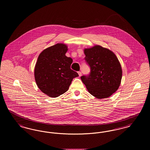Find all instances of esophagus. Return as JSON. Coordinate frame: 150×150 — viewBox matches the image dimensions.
I'll use <instances>...</instances> for the list:
<instances>
[{"label":"esophagus","mask_w":150,"mask_h":150,"mask_svg":"<svg viewBox=\"0 0 150 150\" xmlns=\"http://www.w3.org/2000/svg\"><path fill=\"white\" fill-rule=\"evenodd\" d=\"M78 74H79V76L80 77L81 76V72L80 71H79L78 72Z\"/></svg>","instance_id":"esophagus-1"}]
</instances>
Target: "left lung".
<instances>
[{
  "label": "left lung",
  "mask_w": 150,
  "mask_h": 150,
  "mask_svg": "<svg viewBox=\"0 0 150 150\" xmlns=\"http://www.w3.org/2000/svg\"><path fill=\"white\" fill-rule=\"evenodd\" d=\"M84 53L91 73L81 79L88 91L98 99L110 97L121 84L122 71L118 58L113 52L99 45L85 48Z\"/></svg>",
  "instance_id": "left-lung-1"
}]
</instances>
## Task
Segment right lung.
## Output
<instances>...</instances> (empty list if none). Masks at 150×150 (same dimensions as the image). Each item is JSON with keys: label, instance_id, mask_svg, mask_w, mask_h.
Here are the masks:
<instances>
[{"label": "right lung", "instance_id": "add662e5", "mask_svg": "<svg viewBox=\"0 0 150 150\" xmlns=\"http://www.w3.org/2000/svg\"><path fill=\"white\" fill-rule=\"evenodd\" d=\"M67 45L57 43L44 50L39 55L34 76L39 89L50 97L55 98L67 92L74 78L79 76L70 68L72 59L66 53Z\"/></svg>", "mask_w": 150, "mask_h": 150}]
</instances>
